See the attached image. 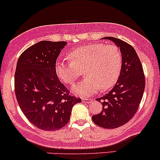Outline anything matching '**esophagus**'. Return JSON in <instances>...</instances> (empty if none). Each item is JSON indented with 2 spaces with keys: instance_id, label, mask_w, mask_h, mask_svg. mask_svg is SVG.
I'll use <instances>...</instances> for the list:
<instances>
[{
  "instance_id": "1",
  "label": "esophagus",
  "mask_w": 160,
  "mask_h": 160,
  "mask_svg": "<svg viewBox=\"0 0 160 160\" xmlns=\"http://www.w3.org/2000/svg\"><path fill=\"white\" fill-rule=\"evenodd\" d=\"M82 101H83L84 103H91V101H92V100L89 99V98H83V99H82Z\"/></svg>"
}]
</instances>
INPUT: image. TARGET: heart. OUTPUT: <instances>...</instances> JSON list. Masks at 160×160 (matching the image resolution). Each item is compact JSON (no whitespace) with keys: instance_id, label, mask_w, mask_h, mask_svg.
Returning a JSON list of instances; mask_svg holds the SVG:
<instances>
[{"instance_id":"1","label":"heart","mask_w":160,"mask_h":160,"mask_svg":"<svg viewBox=\"0 0 160 160\" xmlns=\"http://www.w3.org/2000/svg\"><path fill=\"white\" fill-rule=\"evenodd\" d=\"M69 61L57 60L55 72L59 79L73 85L82 75L86 78L74 87L79 95H89L100 88L106 91L116 85L122 66L121 51L116 45L98 43L78 47L68 53Z\"/></svg>"}]
</instances>
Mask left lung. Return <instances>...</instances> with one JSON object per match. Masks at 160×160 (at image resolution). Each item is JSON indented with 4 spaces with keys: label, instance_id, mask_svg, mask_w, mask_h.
Masks as SVG:
<instances>
[{
    "label": "left lung",
    "instance_id": "obj_1",
    "mask_svg": "<svg viewBox=\"0 0 160 160\" xmlns=\"http://www.w3.org/2000/svg\"><path fill=\"white\" fill-rule=\"evenodd\" d=\"M120 48L122 66L113 88L97 100L101 101L103 109L92 116L100 127L116 128L130 121L138 111L145 88V75L135 50L121 39L106 37Z\"/></svg>",
    "mask_w": 160,
    "mask_h": 160
}]
</instances>
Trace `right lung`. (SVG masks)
I'll return each mask as SVG.
<instances>
[{
	"label": "right lung",
	"instance_id": "1",
	"mask_svg": "<svg viewBox=\"0 0 160 160\" xmlns=\"http://www.w3.org/2000/svg\"><path fill=\"white\" fill-rule=\"evenodd\" d=\"M66 44V41H40L23 51L17 61L14 78L17 102L28 121L41 130L65 126L73 106L82 102L70 95L55 72V62Z\"/></svg>",
	"mask_w": 160,
	"mask_h": 160
}]
</instances>
